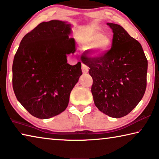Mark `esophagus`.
I'll return each instance as SVG.
<instances>
[{"label":"esophagus","mask_w":159,"mask_h":159,"mask_svg":"<svg viewBox=\"0 0 159 159\" xmlns=\"http://www.w3.org/2000/svg\"><path fill=\"white\" fill-rule=\"evenodd\" d=\"M82 70L83 73H87V72H89V67H88V66H86V65L82 64Z\"/></svg>","instance_id":"obj_1"}]
</instances>
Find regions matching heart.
Wrapping results in <instances>:
<instances>
[{
	"label": "heart",
	"mask_w": 159,
	"mask_h": 159,
	"mask_svg": "<svg viewBox=\"0 0 159 159\" xmlns=\"http://www.w3.org/2000/svg\"><path fill=\"white\" fill-rule=\"evenodd\" d=\"M112 38L108 34L103 35L101 32L90 31L82 35L80 43L84 48H89L91 56L101 58L107 54L112 46Z\"/></svg>",
	"instance_id": "obj_1"
}]
</instances>
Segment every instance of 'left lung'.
I'll return each instance as SVG.
<instances>
[{"instance_id": "obj_1", "label": "left lung", "mask_w": 159, "mask_h": 159, "mask_svg": "<svg viewBox=\"0 0 159 159\" xmlns=\"http://www.w3.org/2000/svg\"><path fill=\"white\" fill-rule=\"evenodd\" d=\"M113 32L111 50L101 58L82 56L93 79L92 93L98 110L122 118L136 107L147 87L148 62L141 44L120 25L108 22Z\"/></svg>"}]
</instances>
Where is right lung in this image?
Returning <instances> with one entry per match:
<instances>
[{
    "instance_id": "1",
    "label": "right lung",
    "mask_w": 159,
    "mask_h": 159,
    "mask_svg": "<svg viewBox=\"0 0 159 159\" xmlns=\"http://www.w3.org/2000/svg\"><path fill=\"white\" fill-rule=\"evenodd\" d=\"M71 25L43 22L21 41L12 63V87L18 101L31 115L48 119L67 107L70 94L82 74L81 62L67 63L74 53Z\"/></svg>"
}]
</instances>
